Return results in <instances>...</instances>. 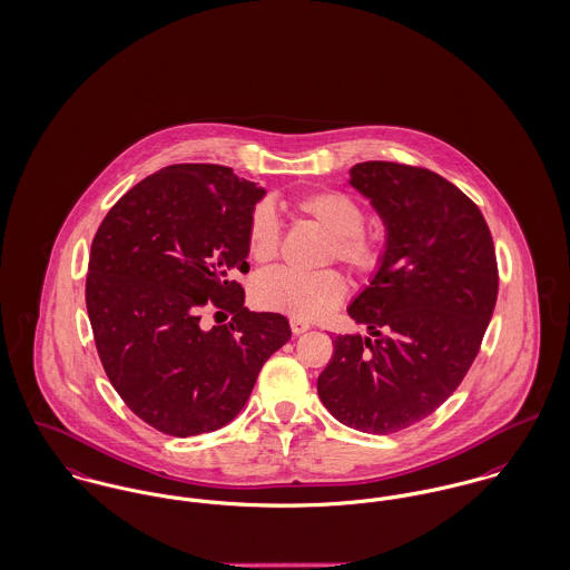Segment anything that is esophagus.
Instances as JSON below:
<instances>
[{"label":"esophagus","instance_id":"esophagus-1","mask_svg":"<svg viewBox=\"0 0 570 570\" xmlns=\"http://www.w3.org/2000/svg\"><path fill=\"white\" fill-rule=\"evenodd\" d=\"M291 330H293L295 334H304V332L309 330V323L302 321V318H291Z\"/></svg>","mask_w":570,"mask_h":570}]
</instances>
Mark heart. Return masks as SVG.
<instances>
[{
	"mask_svg": "<svg viewBox=\"0 0 570 570\" xmlns=\"http://www.w3.org/2000/svg\"><path fill=\"white\" fill-rule=\"evenodd\" d=\"M302 219L330 234L327 258L347 264L362 277L375 275L389 256V227L380 219L364 220L362 204L345 190H312L293 202ZM282 247V227L268 204L252 210L247 225V249L252 261L271 263ZM254 302L264 309L282 312L293 318L316 321L341 306L347 295V279L338 268L299 273L271 268L256 275L252 284Z\"/></svg>",
	"mask_w": 570,
	"mask_h": 570,
	"instance_id": "obj_1",
	"label": "heart"
}]
</instances>
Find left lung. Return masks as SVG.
Listing matches in <instances>:
<instances>
[{"label": "left lung", "instance_id": "8db88e82", "mask_svg": "<svg viewBox=\"0 0 570 570\" xmlns=\"http://www.w3.org/2000/svg\"><path fill=\"white\" fill-rule=\"evenodd\" d=\"M350 184L391 243L347 307L371 338L336 336L316 389L343 425L393 434L436 412L469 373L497 304V256L480 208L430 169L371 160Z\"/></svg>", "mask_w": 570, "mask_h": 570}]
</instances>
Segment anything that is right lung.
I'll list each match as a JSON object with an SVG mask.
<instances>
[{"mask_svg": "<svg viewBox=\"0 0 570 570\" xmlns=\"http://www.w3.org/2000/svg\"><path fill=\"white\" fill-rule=\"evenodd\" d=\"M264 188L220 165H171L130 188L101 220L87 309L104 371L131 412L186 439L227 425L264 362L288 343V318L249 312L247 225ZM233 314L210 331L206 308Z\"/></svg>", "mask_w": 570, "mask_h": 570, "instance_id": "1", "label": "right lung"}]
</instances>
